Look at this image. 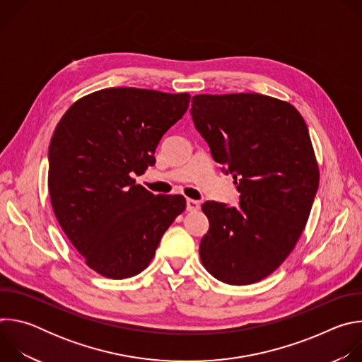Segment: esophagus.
<instances>
[{"instance_id": "34e87169", "label": "esophagus", "mask_w": 362, "mask_h": 362, "mask_svg": "<svg viewBox=\"0 0 362 362\" xmlns=\"http://www.w3.org/2000/svg\"><path fill=\"white\" fill-rule=\"evenodd\" d=\"M199 209H200V203L197 200H193V199L186 200V211L187 212H196Z\"/></svg>"}]
</instances>
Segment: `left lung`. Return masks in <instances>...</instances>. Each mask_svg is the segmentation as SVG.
I'll use <instances>...</instances> for the list:
<instances>
[{"instance_id": "1", "label": "left lung", "mask_w": 362, "mask_h": 362, "mask_svg": "<svg viewBox=\"0 0 362 362\" xmlns=\"http://www.w3.org/2000/svg\"><path fill=\"white\" fill-rule=\"evenodd\" d=\"M190 115L240 193L238 208L202 204L209 219L202 264L225 284H255L286 259L317 196L320 172L308 127L289 103L257 93L199 94Z\"/></svg>"}]
</instances>
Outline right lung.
<instances>
[{
	"mask_svg": "<svg viewBox=\"0 0 362 362\" xmlns=\"http://www.w3.org/2000/svg\"><path fill=\"white\" fill-rule=\"evenodd\" d=\"M187 93L115 87L66 112L48 147V190L56 218L86 264L124 279L140 274L186 209L180 194H153L134 175L153 166L163 134L189 107Z\"/></svg>",
	"mask_w": 362,
	"mask_h": 362,
	"instance_id": "add662e5",
	"label": "right lung"
}]
</instances>
